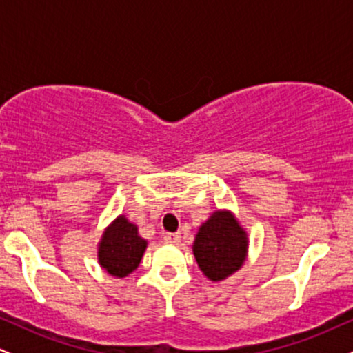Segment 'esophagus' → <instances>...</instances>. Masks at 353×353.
I'll use <instances>...</instances> for the list:
<instances>
[{"label": "esophagus", "instance_id": "esophagus-1", "mask_svg": "<svg viewBox=\"0 0 353 353\" xmlns=\"http://www.w3.org/2000/svg\"><path fill=\"white\" fill-rule=\"evenodd\" d=\"M164 241L165 242H169V244H177V242L181 241V236L179 234H171V232H168L164 236Z\"/></svg>", "mask_w": 353, "mask_h": 353}]
</instances>
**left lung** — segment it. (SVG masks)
<instances>
[{
	"label": "left lung",
	"mask_w": 353,
	"mask_h": 353,
	"mask_svg": "<svg viewBox=\"0 0 353 353\" xmlns=\"http://www.w3.org/2000/svg\"><path fill=\"white\" fill-rule=\"evenodd\" d=\"M249 239L229 210H216L199 228L192 252L210 281L219 282L237 272L247 257Z\"/></svg>",
	"instance_id": "obj_1"
}]
</instances>
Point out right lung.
I'll return each mask as SVG.
<instances>
[{"instance_id": "1", "label": "right lung", "mask_w": 353, "mask_h": 353, "mask_svg": "<svg viewBox=\"0 0 353 353\" xmlns=\"http://www.w3.org/2000/svg\"><path fill=\"white\" fill-rule=\"evenodd\" d=\"M148 241L137 234V225L119 216L104 230L98 245L99 265L114 277L134 272L143 259Z\"/></svg>"}]
</instances>
